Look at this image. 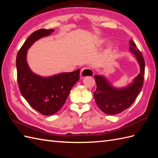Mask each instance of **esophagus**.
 <instances>
[{"mask_svg": "<svg viewBox=\"0 0 158 158\" xmlns=\"http://www.w3.org/2000/svg\"><path fill=\"white\" fill-rule=\"evenodd\" d=\"M93 74L94 73L91 69L88 68H83L81 70V72H80V77L81 78H84L86 76H92Z\"/></svg>", "mask_w": 158, "mask_h": 158, "instance_id": "34e87169", "label": "esophagus"}]
</instances>
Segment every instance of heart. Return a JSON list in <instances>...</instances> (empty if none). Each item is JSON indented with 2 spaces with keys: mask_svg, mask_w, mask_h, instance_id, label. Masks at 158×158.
Wrapping results in <instances>:
<instances>
[{
  "mask_svg": "<svg viewBox=\"0 0 158 158\" xmlns=\"http://www.w3.org/2000/svg\"><path fill=\"white\" fill-rule=\"evenodd\" d=\"M104 42H105V40H104V39L99 40V41H98V45H102Z\"/></svg>",
  "mask_w": 158,
  "mask_h": 158,
  "instance_id": "b5f03b06",
  "label": "heart"
}]
</instances>
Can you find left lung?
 <instances>
[{"mask_svg": "<svg viewBox=\"0 0 158 158\" xmlns=\"http://www.w3.org/2000/svg\"><path fill=\"white\" fill-rule=\"evenodd\" d=\"M130 52L135 57L140 73L132 82L123 88H116L103 75H95L96 90L94 93L100 109L107 115H116L129 108L141 92L145 75V60L132 40L130 41Z\"/></svg>", "mask_w": 158, "mask_h": 158, "instance_id": "1", "label": "left lung"}]
</instances>
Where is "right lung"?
Returning a JSON list of instances; mask_svg holds the SVG:
<instances>
[{
  "instance_id": "1",
  "label": "right lung",
  "mask_w": 158,
  "mask_h": 158,
  "mask_svg": "<svg viewBox=\"0 0 158 158\" xmlns=\"http://www.w3.org/2000/svg\"><path fill=\"white\" fill-rule=\"evenodd\" d=\"M54 32L40 29L30 35L16 57L17 75L22 96L33 109L44 115L57 113L65 103L73 85L79 80L80 69L43 77L33 73L27 62V53L34 43Z\"/></svg>"
}]
</instances>
